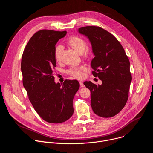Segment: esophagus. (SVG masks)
I'll return each mask as SVG.
<instances>
[{
	"instance_id": "obj_1",
	"label": "esophagus",
	"mask_w": 153,
	"mask_h": 153,
	"mask_svg": "<svg viewBox=\"0 0 153 153\" xmlns=\"http://www.w3.org/2000/svg\"><path fill=\"white\" fill-rule=\"evenodd\" d=\"M79 83H80V86L81 87H84V86H85V85H84V84L83 83V82H79Z\"/></svg>"
}]
</instances>
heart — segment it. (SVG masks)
<instances>
[{"instance_id":"b5f03b06","label":"heart","mask_w":153,"mask_h":153,"mask_svg":"<svg viewBox=\"0 0 153 153\" xmlns=\"http://www.w3.org/2000/svg\"><path fill=\"white\" fill-rule=\"evenodd\" d=\"M67 45L72 48L78 53L82 54L83 58L88 59L92 54L91 48L87 45L85 39L79 36H71L67 42ZM63 48L60 45H57L54 48V56L57 62H60L62 58ZM85 70L83 67L77 68H72L68 70V74L77 79H80L83 76L82 71Z\"/></svg>"}]
</instances>
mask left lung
<instances>
[{
  "label": "left lung",
  "instance_id": "1",
  "mask_svg": "<svg viewBox=\"0 0 153 153\" xmlns=\"http://www.w3.org/2000/svg\"><path fill=\"white\" fill-rule=\"evenodd\" d=\"M79 32L87 36L95 57L91 61L92 74L102 80L101 85L86 81L91 91V105L94 113L102 117H111L125 106L132 80L129 60L119 40L99 27L80 28Z\"/></svg>",
  "mask_w": 153,
  "mask_h": 153
}]
</instances>
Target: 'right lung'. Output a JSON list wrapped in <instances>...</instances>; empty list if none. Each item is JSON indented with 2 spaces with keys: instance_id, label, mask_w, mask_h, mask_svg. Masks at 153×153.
Returning a JSON list of instances; mask_svg holds the SVG:
<instances>
[{
  "instance_id": "1",
  "label": "right lung",
  "mask_w": 153,
  "mask_h": 153,
  "mask_svg": "<svg viewBox=\"0 0 153 153\" xmlns=\"http://www.w3.org/2000/svg\"><path fill=\"white\" fill-rule=\"evenodd\" d=\"M67 31L42 30L26 45L21 61L22 82L28 99L40 117L51 123L68 120L74 113L73 98L79 88L76 80L56 83L54 51L58 40Z\"/></svg>"
}]
</instances>
